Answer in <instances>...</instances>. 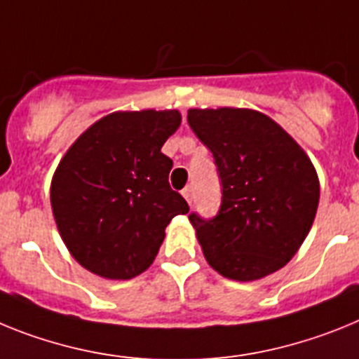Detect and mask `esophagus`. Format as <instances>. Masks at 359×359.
<instances>
[{
	"instance_id": "1",
	"label": "esophagus",
	"mask_w": 359,
	"mask_h": 359,
	"mask_svg": "<svg viewBox=\"0 0 359 359\" xmlns=\"http://www.w3.org/2000/svg\"><path fill=\"white\" fill-rule=\"evenodd\" d=\"M182 195H184V198H186V201L191 204V201H193V188H191V186H186V188L182 189Z\"/></svg>"
}]
</instances>
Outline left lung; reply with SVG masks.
<instances>
[{"mask_svg":"<svg viewBox=\"0 0 359 359\" xmlns=\"http://www.w3.org/2000/svg\"><path fill=\"white\" fill-rule=\"evenodd\" d=\"M222 186L217 215L189 213L205 260L226 278H264L296 255L320 201L313 162L267 115L245 108L189 110Z\"/></svg>","mask_w":359,"mask_h":359,"instance_id":"1","label":"left lung"}]
</instances>
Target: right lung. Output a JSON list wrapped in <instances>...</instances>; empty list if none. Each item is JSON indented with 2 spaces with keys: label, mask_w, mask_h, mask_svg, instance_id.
Instances as JSON below:
<instances>
[{
  "label": "right lung",
  "mask_w": 359,
  "mask_h": 359,
  "mask_svg": "<svg viewBox=\"0 0 359 359\" xmlns=\"http://www.w3.org/2000/svg\"><path fill=\"white\" fill-rule=\"evenodd\" d=\"M180 124L177 110L117 111L68 149L50 186L61 238L85 269L130 280L151 266L175 215L188 202L168 182L173 161L162 144Z\"/></svg>",
  "instance_id": "obj_1"
}]
</instances>
